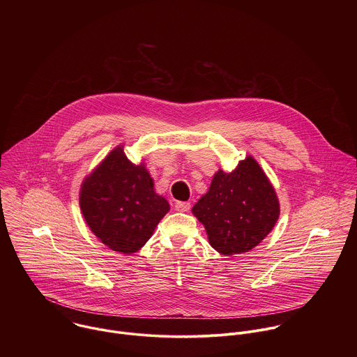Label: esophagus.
I'll return each instance as SVG.
<instances>
[{
  "label": "esophagus",
  "instance_id": "34e87169",
  "mask_svg": "<svg viewBox=\"0 0 357 357\" xmlns=\"http://www.w3.org/2000/svg\"><path fill=\"white\" fill-rule=\"evenodd\" d=\"M174 208L177 211H188L191 208V204L190 202H177L174 204Z\"/></svg>",
  "mask_w": 357,
  "mask_h": 357
}]
</instances>
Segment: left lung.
Here are the masks:
<instances>
[{
  "label": "left lung",
  "mask_w": 357,
  "mask_h": 357,
  "mask_svg": "<svg viewBox=\"0 0 357 357\" xmlns=\"http://www.w3.org/2000/svg\"><path fill=\"white\" fill-rule=\"evenodd\" d=\"M210 246L225 255L248 253L272 231L279 214L275 188L253 156L235 170H218L208 191L192 207Z\"/></svg>",
  "instance_id": "left-lung-1"
}]
</instances>
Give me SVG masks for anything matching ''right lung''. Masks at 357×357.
Segmentation results:
<instances>
[{
	"mask_svg": "<svg viewBox=\"0 0 357 357\" xmlns=\"http://www.w3.org/2000/svg\"><path fill=\"white\" fill-rule=\"evenodd\" d=\"M79 206L91 231L114 252L132 255L153 236L169 211L144 163H132L118 146L84 180Z\"/></svg>",
	"mask_w": 357,
	"mask_h": 357,
	"instance_id": "add662e5",
	"label": "right lung"
}]
</instances>
